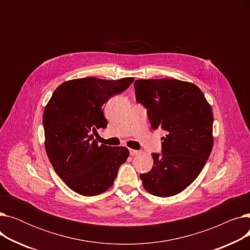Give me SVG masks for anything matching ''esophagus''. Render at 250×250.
<instances>
[{
    "instance_id": "obj_1",
    "label": "esophagus",
    "mask_w": 250,
    "mask_h": 250,
    "mask_svg": "<svg viewBox=\"0 0 250 250\" xmlns=\"http://www.w3.org/2000/svg\"><path fill=\"white\" fill-rule=\"evenodd\" d=\"M140 152H141V151H139V150L129 149V155H130V156H135V155H138V154H140Z\"/></svg>"
}]
</instances>
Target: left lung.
I'll return each instance as SVG.
<instances>
[{
    "label": "left lung",
    "instance_id": "1",
    "mask_svg": "<svg viewBox=\"0 0 250 250\" xmlns=\"http://www.w3.org/2000/svg\"><path fill=\"white\" fill-rule=\"evenodd\" d=\"M136 100L147 108L151 127L166 132L161 153L140 175L156 196H172L199 176L213 149V111L199 87L176 79L136 80Z\"/></svg>",
    "mask_w": 250,
    "mask_h": 250
}]
</instances>
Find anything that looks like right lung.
<instances>
[{
  "mask_svg": "<svg viewBox=\"0 0 250 250\" xmlns=\"http://www.w3.org/2000/svg\"><path fill=\"white\" fill-rule=\"evenodd\" d=\"M134 78L102 80L82 78L60 85L44 108L45 151L57 174L72 190L92 196L112 187L129 152L94 140L97 128L107 126L103 104L121 94Z\"/></svg>",
  "mask_w": 250,
  "mask_h": 250,
  "instance_id": "obj_1",
  "label": "right lung"
}]
</instances>
